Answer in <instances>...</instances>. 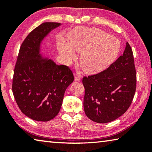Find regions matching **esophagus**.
I'll list each match as a JSON object with an SVG mask.
<instances>
[{
  "instance_id": "1",
  "label": "esophagus",
  "mask_w": 152,
  "mask_h": 152,
  "mask_svg": "<svg viewBox=\"0 0 152 152\" xmlns=\"http://www.w3.org/2000/svg\"><path fill=\"white\" fill-rule=\"evenodd\" d=\"M81 74L80 73H76L74 74V80L76 81H79L81 79Z\"/></svg>"
}]
</instances>
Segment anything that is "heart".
I'll use <instances>...</instances> for the list:
<instances>
[{"label": "heart", "instance_id": "b5f03b06", "mask_svg": "<svg viewBox=\"0 0 152 152\" xmlns=\"http://www.w3.org/2000/svg\"><path fill=\"white\" fill-rule=\"evenodd\" d=\"M120 40L98 28H78L69 34L68 41L60 38L59 51L66 59L75 57V51L82 52L80 63L88 73H97L114 62L120 50Z\"/></svg>", "mask_w": 152, "mask_h": 152}]
</instances>
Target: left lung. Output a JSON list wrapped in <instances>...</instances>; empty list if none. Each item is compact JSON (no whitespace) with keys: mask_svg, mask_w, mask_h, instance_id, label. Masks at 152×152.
Segmentation results:
<instances>
[{"mask_svg":"<svg viewBox=\"0 0 152 152\" xmlns=\"http://www.w3.org/2000/svg\"><path fill=\"white\" fill-rule=\"evenodd\" d=\"M84 110L89 119L107 123L124 114L136 91L137 76L131 46L126 42L121 56L100 73L83 79Z\"/></svg>","mask_w":152,"mask_h":152,"instance_id":"1","label":"left lung"}]
</instances>
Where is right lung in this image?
<instances>
[{
  "label": "right lung",
  "instance_id": "obj_1",
  "mask_svg": "<svg viewBox=\"0 0 152 152\" xmlns=\"http://www.w3.org/2000/svg\"><path fill=\"white\" fill-rule=\"evenodd\" d=\"M60 23L45 22L31 32L21 45L14 69L12 91L23 114L47 122L58 114L64 95L74 81L70 69L40 53V44Z\"/></svg>",
  "mask_w": 152,
  "mask_h": 152
}]
</instances>
